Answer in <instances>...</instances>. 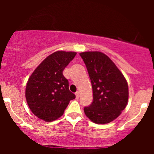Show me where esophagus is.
Here are the masks:
<instances>
[{
  "instance_id": "esophagus-1",
  "label": "esophagus",
  "mask_w": 154,
  "mask_h": 154,
  "mask_svg": "<svg viewBox=\"0 0 154 154\" xmlns=\"http://www.w3.org/2000/svg\"><path fill=\"white\" fill-rule=\"evenodd\" d=\"M75 95L76 99H79V97H80V93H79V91H77V92L75 93Z\"/></svg>"
}]
</instances>
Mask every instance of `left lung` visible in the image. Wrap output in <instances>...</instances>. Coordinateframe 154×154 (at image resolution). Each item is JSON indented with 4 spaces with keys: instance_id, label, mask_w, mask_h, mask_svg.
<instances>
[{
    "instance_id": "1",
    "label": "left lung",
    "mask_w": 154,
    "mask_h": 154,
    "mask_svg": "<svg viewBox=\"0 0 154 154\" xmlns=\"http://www.w3.org/2000/svg\"><path fill=\"white\" fill-rule=\"evenodd\" d=\"M91 80L93 102L84 107L86 116L98 125L119 117L128 101L127 80L115 63L104 54L88 51L80 54Z\"/></svg>"
}]
</instances>
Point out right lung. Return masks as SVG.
<instances>
[{"mask_svg": "<svg viewBox=\"0 0 154 154\" xmlns=\"http://www.w3.org/2000/svg\"><path fill=\"white\" fill-rule=\"evenodd\" d=\"M77 53L57 51L45 59L29 77L25 97L27 104L35 116L45 122L61 117L70 100L75 94L68 88V80L63 70Z\"/></svg>", "mask_w": 154, "mask_h": 154, "instance_id": "1", "label": "right lung"}]
</instances>
